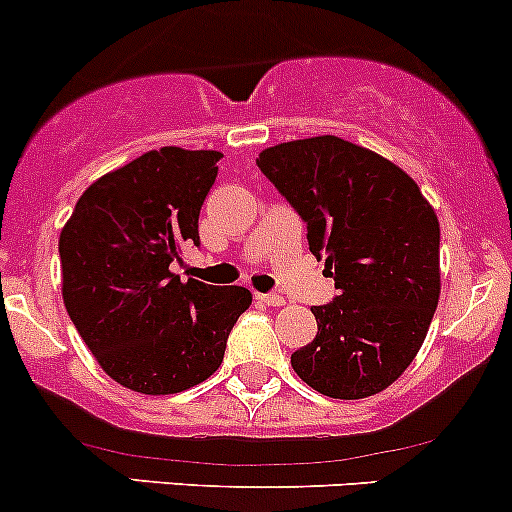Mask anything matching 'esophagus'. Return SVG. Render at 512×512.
<instances>
[{
	"instance_id": "1",
	"label": "esophagus",
	"mask_w": 512,
	"mask_h": 512,
	"mask_svg": "<svg viewBox=\"0 0 512 512\" xmlns=\"http://www.w3.org/2000/svg\"><path fill=\"white\" fill-rule=\"evenodd\" d=\"M258 300L273 305V308H281V305H286V298H283V295H278V293H263V295H258Z\"/></svg>"
}]
</instances>
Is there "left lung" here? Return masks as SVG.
Masks as SVG:
<instances>
[{
  "label": "left lung",
  "mask_w": 512,
  "mask_h": 512,
  "mask_svg": "<svg viewBox=\"0 0 512 512\" xmlns=\"http://www.w3.org/2000/svg\"><path fill=\"white\" fill-rule=\"evenodd\" d=\"M256 165L303 217L337 288L310 308L318 335L291 355L295 374L333 399L379 394L412 365L439 305L434 207L402 167L335 135L266 147Z\"/></svg>",
  "instance_id": "obj_1"
}]
</instances>
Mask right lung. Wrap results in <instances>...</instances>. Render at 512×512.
Segmentation results:
<instances>
[{"instance_id": "1", "label": "right lung", "mask_w": 512, "mask_h": 512, "mask_svg": "<svg viewBox=\"0 0 512 512\" xmlns=\"http://www.w3.org/2000/svg\"><path fill=\"white\" fill-rule=\"evenodd\" d=\"M219 160L217 150L145 152L96 179L63 224V303L103 372L125 389L177 394L212 377L251 305L249 288L179 281L170 271L184 246H199V209Z\"/></svg>"}]
</instances>
